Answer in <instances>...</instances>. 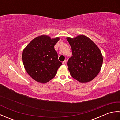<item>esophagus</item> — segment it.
I'll list each match as a JSON object with an SVG mask.
<instances>
[{"label":"esophagus","instance_id":"1","mask_svg":"<svg viewBox=\"0 0 120 120\" xmlns=\"http://www.w3.org/2000/svg\"><path fill=\"white\" fill-rule=\"evenodd\" d=\"M66 63H67V61H66V60L64 61H63V62H62L63 64H66Z\"/></svg>","mask_w":120,"mask_h":120}]
</instances>
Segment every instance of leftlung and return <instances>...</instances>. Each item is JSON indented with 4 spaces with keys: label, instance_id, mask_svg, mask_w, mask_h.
<instances>
[{
    "label": "left lung",
    "instance_id": "left-lung-1",
    "mask_svg": "<svg viewBox=\"0 0 120 120\" xmlns=\"http://www.w3.org/2000/svg\"><path fill=\"white\" fill-rule=\"evenodd\" d=\"M72 47V55L68 62L72 77L81 83L92 80L100 72L103 58L99 48L86 35L67 38Z\"/></svg>",
    "mask_w": 120,
    "mask_h": 120
}]
</instances>
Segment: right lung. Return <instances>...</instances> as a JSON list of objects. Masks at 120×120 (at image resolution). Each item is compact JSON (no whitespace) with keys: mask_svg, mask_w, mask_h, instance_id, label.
<instances>
[{"mask_svg":"<svg viewBox=\"0 0 120 120\" xmlns=\"http://www.w3.org/2000/svg\"><path fill=\"white\" fill-rule=\"evenodd\" d=\"M60 38L42 35L33 39L22 53L25 69L32 79L45 83L55 77L62 62L58 60L54 46Z\"/></svg>","mask_w":120,"mask_h":120,"instance_id":"obj_1","label":"right lung"}]
</instances>
